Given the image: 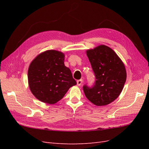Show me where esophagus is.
Segmentation results:
<instances>
[{
  "mask_svg": "<svg viewBox=\"0 0 149 149\" xmlns=\"http://www.w3.org/2000/svg\"><path fill=\"white\" fill-rule=\"evenodd\" d=\"M76 82H77V85L78 86H81V84L83 83V79H79Z\"/></svg>",
  "mask_w": 149,
  "mask_h": 149,
  "instance_id": "obj_1",
  "label": "esophagus"
}]
</instances>
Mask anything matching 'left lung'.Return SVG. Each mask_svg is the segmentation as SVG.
Here are the masks:
<instances>
[{"label":"left lung","instance_id":"left-lung-1","mask_svg":"<svg viewBox=\"0 0 149 149\" xmlns=\"http://www.w3.org/2000/svg\"><path fill=\"white\" fill-rule=\"evenodd\" d=\"M86 52L96 80L92 88L84 86L85 96L96 106L109 104L123 91L127 78L125 65L113 49L104 45Z\"/></svg>","mask_w":149,"mask_h":149}]
</instances>
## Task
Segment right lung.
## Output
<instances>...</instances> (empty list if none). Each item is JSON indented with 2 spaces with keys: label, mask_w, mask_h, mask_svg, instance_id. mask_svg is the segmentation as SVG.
I'll return each instance as SVG.
<instances>
[{
  "label": "right lung",
  "mask_w": 149,
  "mask_h": 149,
  "mask_svg": "<svg viewBox=\"0 0 149 149\" xmlns=\"http://www.w3.org/2000/svg\"><path fill=\"white\" fill-rule=\"evenodd\" d=\"M65 54L54 49L45 51L30 63L28 70L29 88L43 102L53 104L76 84L71 70L64 64Z\"/></svg>",
  "instance_id": "obj_1"
}]
</instances>
